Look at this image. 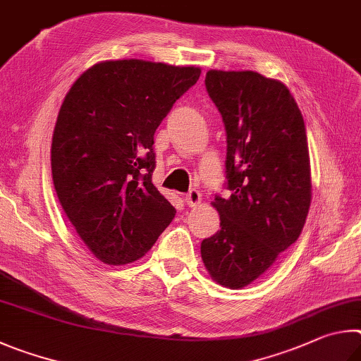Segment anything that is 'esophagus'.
<instances>
[{"mask_svg": "<svg viewBox=\"0 0 361 361\" xmlns=\"http://www.w3.org/2000/svg\"><path fill=\"white\" fill-rule=\"evenodd\" d=\"M184 201L188 207H197L201 203V193L198 190H190L185 195Z\"/></svg>", "mask_w": 361, "mask_h": 361, "instance_id": "esophagus-1", "label": "esophagus"}]
</instances>
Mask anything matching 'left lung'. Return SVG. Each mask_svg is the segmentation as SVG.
Segmentation results:
<instances>
[{"label": "left lung", "mask_w": 361, "mask_h": 361, "mask_svg": "<svg viewBox=\"0 0 361 361\" xmlns=\"http://www.w3.org/2000/svg\"><path fill=\"white\" fill-rule=\"evenodd\" d=\"M226 131L228 198L216 197L220 230L201 243L212 281L243 288L300 238L312 198L306 126L287 85L255 71L206 74Z\"/></svg>", "instance_id": "left-lung-1"}]
</instances>
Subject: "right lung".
I'll return each instance as SVG.
<instances>
[{"mask_svg": "<svg viewBox=\"0 0 361 361\" xmlns=\"http://www.w3.org/2000/svg\"><path fill=\"white\" fill-rule=\"evenodd\" d=\"M201 69L106 60L82 73L54 128L50 163L60 204L99 262L144 257L176 209L152 184L154 135Z\"/></svg>", "mask_w": 361, "mask_h": 361, "instance_id": "right-lung-1", "label": "right lung"}]
</instances>
